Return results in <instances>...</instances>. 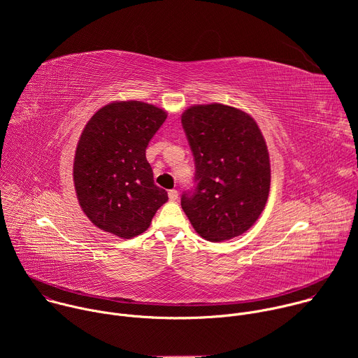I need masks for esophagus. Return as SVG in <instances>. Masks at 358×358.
<instances>
[{
	"label": "esophagus",
	"mask_w": 358,
	"mask_h": 358,
	"mask_svg": "<svg viewBox=\"0 0 358 358\" xmlns=\"http://www.w3.org/2000/svg\"><path fill=\"white\" fill-rule=\"evenodd\" d=\"M169 198H170V201H177V198H178V191H177V189H170V191H169Z\"/></svg>",
	"instance_id": "esophagus-1"
}]
</instances>
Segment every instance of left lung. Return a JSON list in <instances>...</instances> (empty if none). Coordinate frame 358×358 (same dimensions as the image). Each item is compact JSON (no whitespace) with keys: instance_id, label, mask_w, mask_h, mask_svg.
<instances>
[{"instance_id":"left-lung-1","label":"left lung","mask_w":358,"mask_h":358,"mask_svg":"<svg viewBox=\"0 0 358 358\" xmlns=\"http://www.w3.org/2000/svg\"><path fill=\"white\" fill-rule=\"evenodd\" d=\"M194 156V188L181 207L203 239L246 232L262 214L271 188L265 138L248 113L221 103L196 105L181 116Z\"/></svg>"}]
</instances>
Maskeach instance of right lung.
Returning <instances> with one entry per match:
<instances>
[{
    "label": "right lung",
    "mask_w": 358,
    "mask_h": 358,
    "mask_svg": "<svg viewBox=\"0 0 358 358\" xmlns=\"http://www.w3.org/2000/svg\"><path fill=\"white\" fill-rule=\"evenodd\" d=\"M167 113L138 100L113 101L85 126L75 152L73 182L93 225L119 238L143 234L167 191L157 187L145 148Z\"/></svg>",
    "instance_id": "obj_1"
}]
</instances>
